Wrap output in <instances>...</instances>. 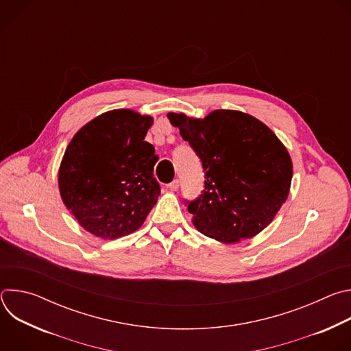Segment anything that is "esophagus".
I'll return each instance as SVG.
<instances>
[{
	"mask_svg": "<svg viewBox=\"0 0 351 351\" xmlns=\"http://www.w3.org/2000/svg\"><path fill=\"white\" fill-rule=\"evenodd\" d=\"M168 189H169V190H172V191H176V190L179 189V180L176 179V180L171 182V183L168 184Z\"/></svg>",
	"mask_w": 351,
	"mask_h": 351,
	"instance_id": "obj_1",
	"label": "esophagus"
}]
</instances>
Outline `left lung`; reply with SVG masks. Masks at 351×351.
<instances>
[{
	"label": "left lung",
	"instance_id": "1",
	"mask_svg": "<svg viewBox=\"0 0 351 351\" xmlns=\"http://www.w3.org/2000/svg\"><path fill=\"white\" fill-rule=\"evenodd\" d=\"M203 162L206 189L187 210L199 232L225 244L263 232L290 191L293 162L285 144L257 118L215 110L204 118L169 112Z\"/></svg>",
	"mask_w": 351,
	"mask_h": 351
}]
</instances>
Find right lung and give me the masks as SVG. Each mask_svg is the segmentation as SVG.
I'll return each mask as SVG.
<instances>
[{"mask_svg":"<svg viewBox=\"0 0 351 351\" xmlns=\"http://www.w3.org/2000/svg\"><path fill=\"white\" fill-rule=\"evenodd\" d=\"M154 118L133 110H112L87 122L68 144L58 187L79 225L99 239L137 230L161 193L154 178L158 161L144 141Z\"/></svg>","mask_w":351,"mask_h":351,"instance_id":"obj_1","label":"right lung"}]
</instances>
